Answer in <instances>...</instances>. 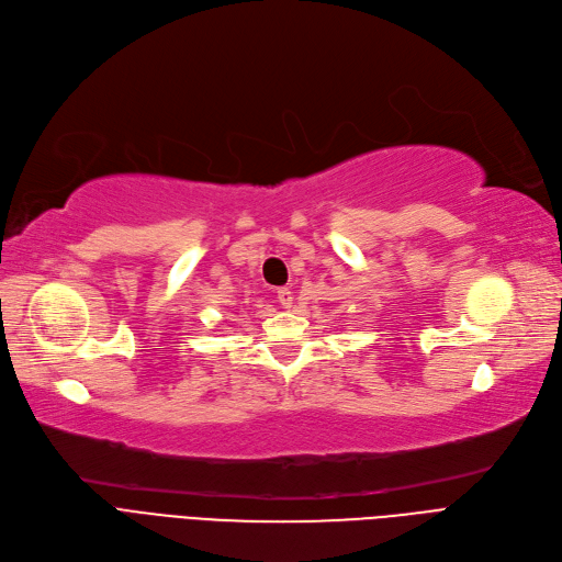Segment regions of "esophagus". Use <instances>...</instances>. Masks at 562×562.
Here are the masks:
<instances>
[{
    "label": "esophagus",
    "instance_id": "obj_1",
    "mask_svg": "<svg viewBox=\"0 0 562 562\" xmlns=\"http://www.w3.org/2000/svg\"><path fill=\"white\" fill-rule=\"evenodd\" d=\"M278 303H280L282 307H291V303H294V294H291V291H289L286 286L278 289Z\"/></svg>",
    "mask_w": 562,
    "mask_h": 562
}]
</instances>
